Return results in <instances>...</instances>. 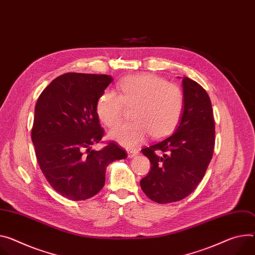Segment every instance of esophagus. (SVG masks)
Instances as JSON below:
<instances>
[{
	"label": "esophagus",
	"instance_id": "34e87169",
	"mask_svg": "<svg viewBox=\"0 0 255 255\" xmlns=\"http://www.w3.org/2000/svg\"><path fill=\"white\" fill-rule=\"evenodd\" d=\"M137 153H138V150H136V149L128 150V157H129V158H132V157H134L135 155H137Z\"/></svg>",
	"mask_w": 255,
	"mask_h": 255
}]
</instances>
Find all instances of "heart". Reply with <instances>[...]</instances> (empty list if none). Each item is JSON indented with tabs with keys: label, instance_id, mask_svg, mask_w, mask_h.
Wrapping results in <instances>:
<instances>
[{
	"label": "heart",
	"instance_id": "obj_1",
	"mask_svg": "<svg viewBox=\"0 0 255 255\" xmlns=\"http://www.w3.org/2000/svg\"><path fill=\"white\" fill-rule=\"evenodd\" d=\"M118 88L119 95L105 90L96 108L100 120L114 128L122 121L124 106H134V120L113 130L112 139L131 148L142 142L149 133L158 139L176 129L184 110V95L178 85L158 75L144 73L125 77Z\"/></svg>",
	"mask_w": 255,
	"mask_h": 255
}]
</instances>
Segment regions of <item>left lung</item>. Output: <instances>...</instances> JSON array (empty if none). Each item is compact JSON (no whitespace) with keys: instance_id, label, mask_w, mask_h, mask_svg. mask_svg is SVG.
Returning <instances> with one entry per match:
<instances>
[{"instance_id":"8db88e82","label":"left lung","mask_w":255,"mask_h":255,"mask_svg":"<svg viewBox=\"0 0 255 255\" xmlns=\"http://www.w3.org/2000/svg\"><path fill=\"white\" fill-rule=\"evenodd\" d=\"M184 110L176 131L141 149L149 173L140 181L145 195L157 203L188 196L202 180L215 148V121L207 92L194 80H182Z\"/></svg>"}]
</instances>
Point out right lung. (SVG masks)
Returning a JSON list of instances; mask_svg holds the SVG:
<instances>
[{
    "label": "right lung",
    "mask_w": 255,
    "mask_h": 255,
    "mask_svg": "<svg viewBox=\"0 0 255 255\" xmlns=\"http://www.w3.org/2000/svg\"><path fill=\"white\" fill-rule=\"evenodd\" d=\"M112 81L106 74L66 73L36 102L31 139L37 163L51 186L68 199L95 196L104 187L107 167L127 157L114 142L91 149L104 136L97 102Z\"/></svg>",
    "instance_id": "right-lung-1"
}]
</instances>
